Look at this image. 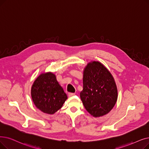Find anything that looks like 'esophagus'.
<instances>
[{
  "label": "esophagus",
  "instance_id": "34e87169",
  "mask_svg": "<svg viewBox=\"0 0 149 149\" xmlns=\"http://www.w3.org/2000/svg\"><path fill=\"white\" fill-rule=\"evenodd\" d=\"M75 94V93H69L68 94V96H69V97H72V96L74 95Z\"/></svg>",
  "mask_w": 149,
  "mask_h": 149
}]
</instances>
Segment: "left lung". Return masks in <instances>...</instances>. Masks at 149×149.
<instances>
[{
  "instance_id": "obj_1",
  "label": "left lung",
  "mask_w": 149,
  "mask_h": 149,
  "mask_svg": "<svg viewBox=\"0 0 149 149\" xmlns=\"http://www.w3.org/2000/svg\"><path fill=\"white\" fill-rule=\"evenodd\" d=\"M80 98L87 111L97 118L108 114L118 99V89L110 72L99 61L88 63L83 70Z\"/></svg>"
}]
</instances>
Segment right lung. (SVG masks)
Wrapping results in <instances>:
<instances>
[{"mask_svg": "<svg viewBox=\"0 0 149 149\" xmlns=\"http://www.w3.org/2000/svg\"><path fill=\"white\" fill-rule=\"evenodd\" d=\"M31 95L35 106L44 113L53 114L63 107L68 97L52 72L42 73L35 80Z\"/></svg>", "mask_w": 149, "mask_h": 149, "instance_id": "1", "label": "right lung"}]
</instances>
